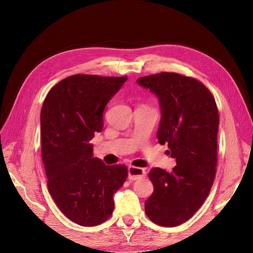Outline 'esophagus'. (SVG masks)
Segmentation results:
<instances>
[{
	"mask_svg": "<svg viewBox=\"0 0 253 253\" xmlns=\"http://www.w3.org/2000/svg\"><path fill=\"white\" fill-rule=\"evenodd\" d=\"M127 171H128V179L129 180H136V179L142 178L145 175V171L143 169H141V168L133 167V166H129Z\"/></svg>",
	"mask_w": 253,
	"mask_h": 253,
	"instance_id": "34e87169",
	"label": "esophagus"
}]
</instances>
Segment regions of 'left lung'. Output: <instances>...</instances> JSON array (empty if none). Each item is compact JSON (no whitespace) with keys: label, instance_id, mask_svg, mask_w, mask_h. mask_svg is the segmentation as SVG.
<instances>
[{"label":"left lung","instance_id":"1","mask_svg":"<svg viewBox=\"0 0 253 253\" xmlns=\"http://www.w3.org/2000/svg\"><path fill=\"white\" fill-rule=\"evenodd\" d=\"M158 98L162 119L157 131L160 144L176 159L172 172L153 168L154 185L144 203L147 216L159 226L185 223L209 195L216 173L217 129L215 100L202 82L176 73H160L137 79Z\"/></svg>","mask_w":253,"mask_h":253}]
</instances>
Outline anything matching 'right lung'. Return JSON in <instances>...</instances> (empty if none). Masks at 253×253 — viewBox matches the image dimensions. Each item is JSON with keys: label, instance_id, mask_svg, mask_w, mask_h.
Segmentation results:
<instances>
[{"label": "right lung", "instance_id": "add662e5", "mask_svg": "<svg viewBox=\"0 0 253 253\" xmlns=\"http://www.w3.org/2000/svg\"><path fill=\"white\" fill-rule=\"evenodd\" d=\"M127 77L73 75L61 80L41 110L42 160L51 197L80 226H97L114 210V193L127 177L125 165L106 166L89 141L103 128V112Z\"/></svg>", "mask_w": 253, "mask_h": 253}]
</instances>
